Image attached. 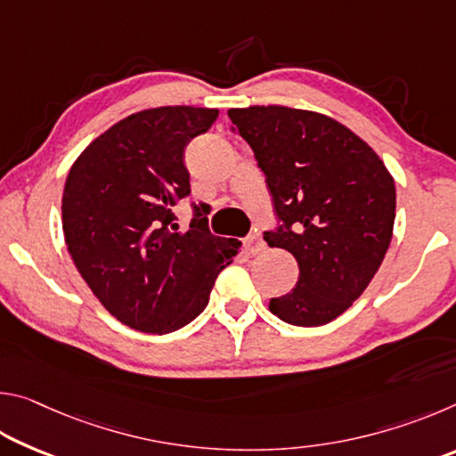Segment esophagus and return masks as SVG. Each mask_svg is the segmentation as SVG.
<instances>
[{
    "mask_svg": "<svg viewBox=\"0 0 456 456\" xmlns=\"http://www.w3.org/2000/svg\"><path fill=\"white\" fill-rule=\"evenodd\" d=\"M245 247H247V251H249V256H259V253L265 249V243L259 235H249L245 241Z\"/></svg>",
    "mask_w": 456,
    "mask_h": 456,
    "instance_id": "34e87169",
    "label": "esophagus"
}]
</instances>
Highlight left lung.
<instances>
[{"mask_svg":"<svg viewBox=\"0 0 456 456\" xmlns=\"http://www.w3.org/2000/svg\"><path fill=\"white\" fill-rule=\"evenodd\" d=\"M256 152L277 217L269 247L289 251L297 285L269 302L291 326H323L364 293L388 251L395 179L372 146L326 114L280 104L231 108Z\"/></svg>","mask_w":456,"mask_h":456,"instance_id":"1","label":"left lung"}]
</instances>
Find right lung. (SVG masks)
I'll use <instances>...</instances> for the list:
<instances>
[{"label":"right lung","mask_w":456,"mask_h":456,"mask_svg":"<svg viewBox=\"0 0 456 456\" xmlns=\"http://www.w3.org/2000/svg\"><path fill=\"white\" fill-rule=\"evenodd\" d=\"M217 117V108L197 106L130 114L94 138L68 173V251L98 302L128 328L168 334L187 326L241 247L209 233L207 207H195L187 231L171 211L191 195L184 146Z\"/></svg>","instance_id":"obj_1"}]
</instances>
